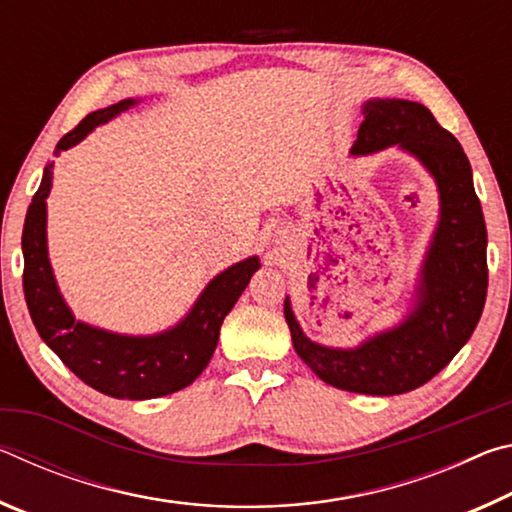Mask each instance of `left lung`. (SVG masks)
<instances>
[{
	"label": "left lung",
	"mask_w": 512,
	"mask_h": 512,
	"mask_svg": "<svg viewBox=\"0 0 512 512\" xmlns=\"http://www.w3.org/2000/svg\"><path fill=\"white\" fill-rule=\"evenodd\" d=\"M354 155L402 146L438 183L440 223L422 268L418 305L404 323L357 350L311 343L284 300L293 348L329 386L363 395H400L427 384L470 339L488 293L485 221L470 160L422 103L372 99L363 108Z\"/></svg>",
	"instance_id": "left-lung-1"
}]
</instances>
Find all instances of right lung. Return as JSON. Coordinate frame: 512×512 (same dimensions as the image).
I'll list each match as a JSON object with an SVG mask.
<instances>
[{
    "mask_svg": "<svg viewBox=\"0 0 512 512\" xmlns=\"http://www.w3.org/2000/svg\"><path fill=\"white\" fill-rule=\"evenodd\" d=\"M133 99L90 112L72 128L56 151L83 140L94 126L106 124L117 112L133 106ZM51 187V164L45 169L38 192L33 194L22 230L24 273L22 287L33 325L58 359L85 384L103 395L119 400H151L176 393L192 384L210 363L223 318L230 314L250 277L259 268V259L250 257L230 266L207 284L203 296L183 323L158 336H119L76 323L72 311L60 298L47 257V203Z\"/></svg>",
    "mask_w": 512,
    "mask_h": 512,
    "instance_id": "right-lung-1",
    "label": "right lung"
}]
</instances>
